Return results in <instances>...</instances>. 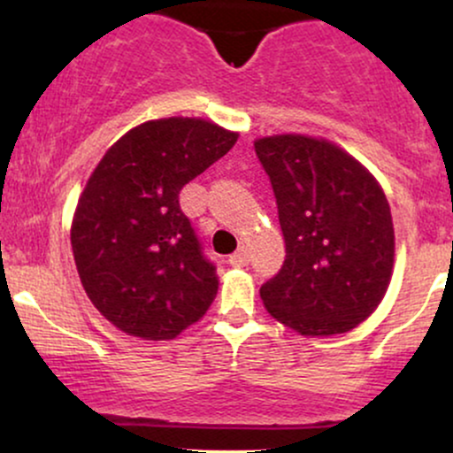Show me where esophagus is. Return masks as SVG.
<instances>
[{
	"label": "esophagus",
	"mask_w": 453,
	"mask_h": 453,
	"mask_svg": "<svg viewBox=\"0 0 453 453\" xmlns=\"http://www.w3.org/2000/svg\"><path fill=\"white\" fill-rule=\"evenodd\" d=\"M227 262H230V266H236V268L247 266V264H249V253L244 251V249H241V251L232 253V256L227 257Z\"/></svg>",
	"instance_id": "34e87169"
}]
</instances>
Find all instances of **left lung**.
I'll return each mask as SVG.
<instances>
[{"instance_id": "obj_1", "label": "left lung", "mask_w": 453, "mask_h": 453, "mask_svg": "<svg viewBox=\"0 0 453 453\" xmlns=\"http://www.w3.org/2000/svg\"><path fill=\"white\" fill-rule=\"evenodd\" d=\"M285 238V262L259 289L274 319L303 336L345 334L368 319L392 280L388 197L330 140L280 134L256 140Z\"/></svg>"}]
</instances>
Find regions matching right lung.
<instances>
[{
    "mask_svg": "<svg viewBox=\"0 0 453 453\" xmlns=\"http://www.w3.org/2000/svg\"><path fill=\"white\" fill-rule=\"evenodd\" d=\"M236 140L204 119H155L119 138L87 180L70 232L78 277L93 306L129 336L174 339L215 300V266L179 194Z\"/></svg>",
    "mask_w": 453,
    "mask_h": 453,
    "instance_id": "right-lung-1",
    "label": "right lung"
}]
</instances>
